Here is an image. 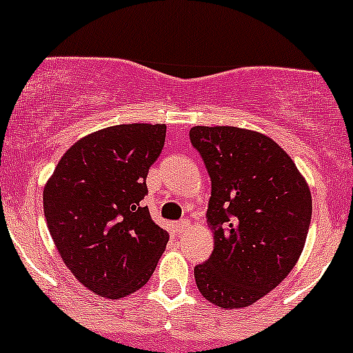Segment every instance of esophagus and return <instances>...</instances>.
I'll return each mask as SVG.
<instances>
[{
    "instance_id": "1",
    "label": "esophagus",
    "mask_w": 353,
    "mask_h": 353,
    "mask_svg": "<svg viewBox=\"0 0 353 353\" xmlns=\"http://www.w3.org/2000/svg\"><path fill=\"white\" fill-rule=\"evenodd\" d=\"M176 227H177V232L184 234L188 229H190V220H179V222L176 223Z\"/></svg>"
}]
</instances>
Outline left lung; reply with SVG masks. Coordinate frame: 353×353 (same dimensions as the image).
Returning a JSON list of instances; mask_svg holds the SVG:
<instances>
[{"mask_svg":"<svg viewBox=\"0 0 353 353\" xmlns=\"http://www.w3.org/2000/svg\"><path fill=\"white\" fill-rule=\"evenodd\" d=\"M190 140L212 179L213 252L194 266L203 297L241 309L273 290L297 263L312 215L307 183L272 138L236 126H194Z\"/></svg>","mask_w":353,"mask_h":353,"instance_id":"left-lung-1","label":"left lung"}]
</instances>
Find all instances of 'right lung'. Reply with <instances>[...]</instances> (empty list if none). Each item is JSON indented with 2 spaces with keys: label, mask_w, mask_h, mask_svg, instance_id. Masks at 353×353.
Listing matches in <instances>:
<instances>
[{
  "label": "right lung",
  "mask_w": 353,
  "mask_h": 353,
  "mask_svg": "<svg viewBox=\"0 0 353 353\" xmlns=\"http://www.w3.org/2000/svg\"><path fill=\"white\" fill-rule=\"evenodd\" d=\"M165 141V124H117L78 140L46 183L44 215L74 279L121 299L150 280L169 234L141 199Z\"/></svg>",
  "instance_id": "1"
}]
</instances>
